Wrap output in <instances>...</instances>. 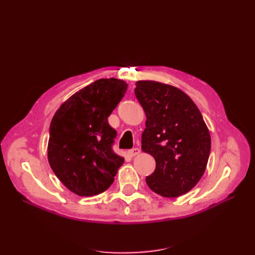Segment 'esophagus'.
I'll return each mask as SVG.
<instances>
[{
    "instance_id": "obj_1",
    "label": "esophagus",
    "mask_w": 255,
    "mask_h": 255,
    "mask_svg": "<svg viewBox=\"0 0 255 255\" xmlns=\"http://www.w3.org/2000/svg\"><path fill=\"white\" fill-rule=\"evenodd\" d=\"M140 153V150L138 148H134V149H130L128 151V155L130 156V157H134L136 155H138V154Z\"/></svg>"
}]
</instances>
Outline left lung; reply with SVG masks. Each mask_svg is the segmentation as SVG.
I'll list each match as a JSON object with an SVG mask.
<instances>
[{"mask_svg": "<svg viewBox=\"0 0 255 255\" xmlns=\"http://www.w3.org/2000/svg\"><path fill=\"white\" fill-rule=\"evenodd\" d=\"M135 96L146 117L141 149L156 163L146 184L166 198L186 194L202 177L211 152V135L201 113L171 85L138 81Z\"/></svg>", "mask_w": 255, "mask_h": 255, "instance_id": "1", "label": "left lung"}]
</instances>
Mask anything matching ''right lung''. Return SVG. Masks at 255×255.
<instances>
[{"mask_svg": "<svg viewBox=\"0 0 255 255\" xmlns=\"http://www.w3.org/2000/svg\"><path fill=\"white\" fill-rule=\"evenodd\" d=\"M127 89L125 81L98 80L75 92L53 116L49 164L75 195L91 197L105 191L125 161L113 151L117 132L107 118Z\"/></svg>", "mask_w": 255, "mask_h": 255, "instance_id": "right-lung-1", "label": "right lung"}]
</instances>
